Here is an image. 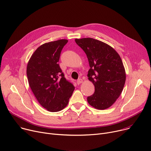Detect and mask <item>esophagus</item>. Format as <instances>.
<instances>
[{"label": "esophagus", "instance_id": "obj_1", "mask_svg": "<svg viewBox=\"0 0 151 151\" xmlns=\"http://www.w3.org/2000/svg\"><path fill=\"white\" fill-rule=\"evenodd\" d=\"M77 84H81L82 83H83V80L81 79H78V80H77Z\"/></svg>", "mask_w": 151, "mask_h": 151}]
</instances>
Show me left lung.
Instances as JSON below:
<instances>
[{"label":"left lung","mask_w":151,"mask_h":151,"mask_svg":"<svg viewBox=\"0 0 151 151\" xmlns=\"http://www.w3.org/2000/svg\"><path fill=\"white\" fill-rule=\"evenodd\" d=\"M86 53L90 65L87 76L95 86L87 97L92 107L104 110L111 106L121 95L126 81L125 69L118 53L110 45L93 38L76 39Z\"/></svg>","instance_id":"obj_1"}]
</instances>
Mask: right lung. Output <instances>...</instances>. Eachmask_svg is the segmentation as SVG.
Wrapping results in <instances>:
<instances>
[{"instance_id":"add662e5","label":"right lung","mask_w":151,"mask_h":151,"mask_svg":"<svg viewBox=\"0 0 151 151\" xmlns=\"http://www.w3.org/2000/svg\"><path fill=\"white\" fill-rule=\"evenodd\" d=\"M67 42V39H60L42 44L36 50L27 64L29 87L39 104L49 112H58L65 108L75 90L58 64Z\"/></svg>"}]
</instances>
